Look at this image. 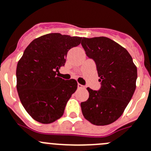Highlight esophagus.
<instances>
[{
    "instance_id": "1",
    "label": "esophagus",
    "mask_w": 151,
    "mask_h": 151,
    "mask_svg": "<svg viewBox=\"0 0 151 151\" xmlns=\"http://www.w3.org/2000/svg\"><path fill=\"white\" fill-rule=\"evenodd\" d=\"M85 87L84 86V85H81V84H78V88H85Z\"/></svg>"
}]
</instances>
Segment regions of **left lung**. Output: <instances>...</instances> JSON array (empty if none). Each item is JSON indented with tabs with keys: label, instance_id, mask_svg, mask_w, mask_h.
Masks as SVG:
<instances>
[{
	"label": "left lung",
	"instance_id": "1",
	"mask_svg": "<svg viewBox=\"0 0 151 151\" xmlns=\"http://www.w3.org/2000/svg\"><path fill=\"white\" fill-rule=\"evenodd\" d=\"M81 45L94 60L101 87L88 88L89 98L81 103L82 114L91 124L104 126L121 117L135 90L137 68L126 48L105 37L84 38Z\"/></svg>",
	"mask_w": 151,
	"mask_h": 151
}]
</instances>
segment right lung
Returning <instances> with one entry per match:
<instances>
[{
	"mask_svg": "<svg viewBox=\"0 0 151 151\" xmlns=\"http://www.w3.org/2000/svg\"><path fill=\"white\" fill-rule=\"evenodd\" d=\"M81 40L53 33L35 39L25 48L17 64L16 88L22 106L35 121L51 124L63 115L78 85L75 79L58 77L57 72L64 66L68 51Z\"/></svg>",
	"mask_w": 151,
	"mask_h": 151,
	"instance_id": "obj_1",
	"label": "right lung"
}]
</instances>
